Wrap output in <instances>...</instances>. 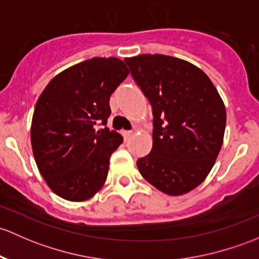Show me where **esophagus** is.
Instances as JSON below:
<instances>
[{
    "instance_id": "esophagus-1",
    "label": "esophagus",
    "mask_w": 259,
    "mask_h": 259,
    "mask_svg": "<svg viewBox=\"0 0 259 259\" xmlns=\"http://www.w3.org/2000/svg\"><path fill=\"white\" fill-rule=\"evenodd\" d=\"M132 135H133V132H129V130H124V132H122V137H124L125 140L129 139Z\"/></svg>"
}]
</instances>
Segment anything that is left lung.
Listing matches in <instances>:
<instances>
[{"label": "left lung", "mask_w": 259, "mask_h": 259, "mask_svg": "<svg viewBox=\"0 0 259 259\" xmlns=\"http://www.w3.org/2000/svg\"><path fill=\"white\" fill-rule=\"evenodd\" d=\"M152 109V148L138 159L141 176L164 194L197 187L223 143L226 109L211 79L196 65L164 54L125 58Z\"/></svg>", "instance_id": "obj_1"}]
</instances>
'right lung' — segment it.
<instances>
[{"label": "right lung", "mask_w": 259, "mask_h": 259, "mask_svg": "<svg viewBox=\"0 0 259 259\" xmlns=\"http://www.w3.org/2000/svg\"><path fill=\"white\" fill-rule=\"evenodd\" d=\"M129 74L118 58H92L69 67L39 95L31 143L40 175L68 201L91 198L104 185L109 160L122 143L107 127L110 95Z\"/></svg>", "instance_id": "1"}]
</instances>
